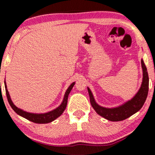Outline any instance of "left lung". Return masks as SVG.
Returning <instances> with one entry per match:
<instances>
[{"mask_svg": "<svg viewBox=\"0 0 155 155\" xmlns=\"http://www.w3.org/2000/svg\"><path fill=\"white\" fill-rule=\"evenodd\" d=\"M141 66L143 69V82L139 90L132 99L118 107L107 108L99 105L95 101L90 89L87 87L91 105L97 114L111 121H120L137 113L143 107L149 90V77L143 59H141Z\"/></svg>", "mask_w": 155, "mask_h": 155, "instance_id": "left-lung-1", "label": "left lung"}]
</instances>
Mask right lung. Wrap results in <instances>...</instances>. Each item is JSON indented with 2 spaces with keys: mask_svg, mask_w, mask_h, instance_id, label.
I'll list each match as a JSON object with an SVG mask.
<instances>
[{
  "mask_svg": "<svg viewBox=\"0 0 155 155\" xmlns=\"http://www.w3.org/2000/svg\"><path fill=\"white\" fill-rule=\"evenodd\" d=\"M75 82H73L71 84V85L68 87L67 89L66 92H65L64 94V97H63V101L61 102V105L58 107L56 109L47 112V113L44 114H35V113H29V112H27L25 111H23L22 109H20V108L17 107L14 104L10 98V96L8 92V90L7 89V85H6V82L5 80V92H6V96H7L8 101L9 102L10 107L12 109L15 111L16 114L20 115L22 117L26 118V119L30 120V121L33 123H36V124H48V123L52 122L53 120H56L57 118L59 117L61 114L63 113L65 111V108H66L67 103H68V97L71 92L72 89H73L74 84H75Z\"/></svg>",
  "mask_w": 155,
  "mask_h": 155,
  "instance_id": "right-lung-1",
  "label": "right lung"
}]
</instances>
